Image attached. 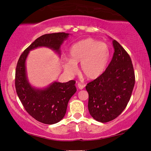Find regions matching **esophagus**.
<instances>
[{
  "instance_id": "esophagus-1",
  "label": "esophagus",
  "mask_w": 151,
  "mask_h": 151,
  "mask_svg": "<svg viewBox=\"0 0 151 151\" xmlns=\"http://www.w3.org/2000/svg\"><path fill=\"white\" fill-rule=\"evenodd\" d=\"M77 86H78V88L83 89L84 88H85V85H83V84H81V83H78L77 84Z\"/></svg>"
}]
</instances>
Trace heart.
I'll use <instances>...</instances> for the list:
<instances>
[{"instance_id": "heart-1", "label": "heart", "mask_w": 151, "mask_h": 151, "mask_svg": "<svg viewBox=\"0 0 151 151\" xmlns=\"http://www.w3.org/2000/svg\"><path fill=\"white\" fill-rule=\"evenodd\" d=\"M111 51L109 46L92 38L80 40L72 46L69 51L70 59L64 67L69 74L75 73L76 64L81 63V72L91 80L103 75L108 65Z\"/></svg>"}]
</instances>
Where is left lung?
<instances>
[{"instance_id":"left-lung-1","label":"left lung","mask_w":151,"mask_h":151,"mask_svg":"<svg viewBox=\"0 0 151 151\" xmlns=\"http://www.w3.org/2000/svg\"><path fill=\"white\" fill-rule=\"evenodd\" d=\"M114 52L111 63L100 77L86 86L88 108L94 119L101 122L118 117L127 106L135 83L133 65L124 48L113 40Z\"/></svg>"}]
</instances>
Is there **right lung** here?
Wrapping results in <instances>:
<instances>
[{"label": "right lung", "mask_w": 151, "mask_h": 151, "mask_svg": "<svg viewBox=\"0 0 151 151\" xmlns=\"http://www.w3.org/2000/svg\"><path fill=\"white\" fill-rule=\"evenodd\" d=\"M69 34L57 32L46 34L38 38L20 56L15 72V88L24 109L30 116L42 123L52 124L59 122L65 115L68 103L76 93V81L55 82L44 90L32 88L28 82L25 61L32 49L47 47L60 53V47Z\"/></svg>", "instance_id": "add662e5"}]
</instances>
